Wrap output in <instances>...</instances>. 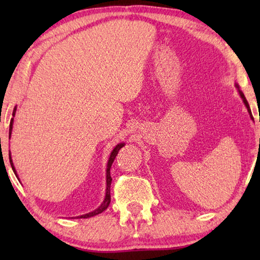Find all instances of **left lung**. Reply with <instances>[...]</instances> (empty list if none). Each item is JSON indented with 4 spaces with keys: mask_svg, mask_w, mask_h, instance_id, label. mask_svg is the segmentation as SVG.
<instances>
[{
    "mask_svg": "<svg viewBox=\"0 0 260 260\" xmlns=\"http://www.w3.org/2000/svg\"><path fill=\"white\" fill-rule=\"evenodd\" d=\"M239 88V87H237ZM240 91V95H241V98H242V100H243V102H244V104H245V107H246V109H248V111H249V113H250V116H251V110H250V107H249V103H248V101L245 100V98H244V95H243V93H242L241 90H239ZM252 117V116H251Z\"/></svg>",
    "mask_w": 260,
    "mask_h": 260,
    "instance_id": "1",
    "label": "left lung"
}]
</instances>
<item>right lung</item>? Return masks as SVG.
<instances>
[{
    "label": "right lung",
    "instance_id": "obj_1",
    "mask_svg": "<svg viewBox=\"0 0 260 260\" xmlns=\"http://www.w3.org/2000/svg\"><path fill=\"white\" fill-rule=\"evenodd\" d=\"M15 113H16V109L14 110V113H12V116H14V117H15ZM12 122H14V118H12L11 121H10V128H9V139H10L11 131H12ZM124 146H125L124 143H119V144H118V146H116V148L113 149L112 152H111V155H110L109 161H108V167H107V192H105V199L103 201V203L101 204V206H100L99 209H96L95 211H93V212H89V213H87V214L80 215V217H77V218H89V217H93V215L102 213L103 211H105V210L108 209L110 202H111V195H110V186H111L112 178H111V175H110V169H111V165H112V162L114 160V158H116V156L118 155V151H119L120 149L124 147ZM9 159H10L11 167H12V170H14V172L16 174V170H15V167H14V162H12V159H11L10 151H9Z\"/></svg>",
    "mask_w": 260,
    "mask_h": 260
}]
</instances>
